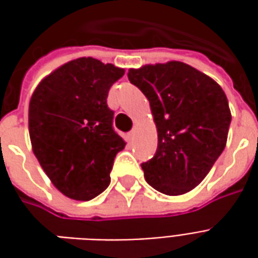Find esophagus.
I'll use <instances>...</instances> for the list:
<instances>
[{"mask_svg": "<svg viewBox=\"0 0 258 258\" xmlns=\"http://www.w3.org/2000/svg\"><path fill=\"white\" fill-rule=\"evenodd\" d=\"M134 137H135V131H131V133H128V138L131 141L134 140Z\"/></svg>", "mask_w": 258, "mask_h": 258, "instance_id": "esophagus-1", "label": "esophagus"}]
</instances>
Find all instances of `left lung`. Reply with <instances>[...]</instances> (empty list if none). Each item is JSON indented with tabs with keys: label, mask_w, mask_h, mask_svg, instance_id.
<instances>
[{
	"label": "left lung",
	"mask_w": 258,
	"mask_h": 258,
	"mask_svg": "<svg viewBox=\"0 0 258 258\" xmlns=\"http://www.w3.org/2000/svg\"><path fill=\"white\" fill-rule=\"evenodd\" d=\"M128 80L151 105L157 151L142 163L148 184L168 196L205 179L227 145L231 110L220 84L178 60L130 69Z\"/></svg>",
	"instance_id": "8db88e82"
}]
</instances>
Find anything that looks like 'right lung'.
Instances as JSON below:
<instances>
[{
  "label": "right lung",
  "mask_w": 258,
  "mask_h": 258,
  "mask_svg": "<svg viewBox=\"0 0 258 258\" xmlns=\"http://www.w3.org/2000/svg\"><path fill=\"white\" fill-rule=\"evenodd\" d=\"M124 69L77 58L38 83L29 103L31 149L53 186L73 200H91L110 184L125 141L112 127L109 90Z\"/></svg>",
  "instance_id": "right-lung-1"
}]
</instances>
